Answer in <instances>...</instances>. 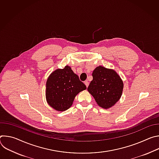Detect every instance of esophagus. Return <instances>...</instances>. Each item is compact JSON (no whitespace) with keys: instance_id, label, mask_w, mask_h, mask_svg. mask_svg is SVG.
Instances as JSON below:
<instances>
[{"instance_id":"1","label":"esophagus","mask_w":159,"mask_h":159,"mask_svg":"<svg viewBox=\"0 0 159 159\" xmlns=\"http://www.w3.org/2000/svg\"><path fill=\"white\" fill-rule=\"evenodd\" d=\"M84 84H85V85H86V87H87L89 86V82H88L87 80L85 81V82H84Z\"/></svg>"}]
</instances>
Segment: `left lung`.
<instances>
[{"label": "left lung", "mask_w": 159, "mask_h": 159, "mask_svg": "<svg viewBox=\"0 0 159 159\" xmlns=\"http://www.w3.org/2000/svg\"><path fill=\"white\" fill-rule=\"evenodd\" d=\"M93 80L87 90L99 106L109 109L120 99L123 89V82L120 76L113 69L101 65L94 70Z\"/></svg>", "instance_id": "left-lung-1"}]
</instances>
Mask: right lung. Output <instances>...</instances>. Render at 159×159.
<instances>
[{"label":"right lung","mask_w":159,"mask_h":159,"mask_svg":"<svg viewBox=\"0 0 159 159\" xmlns=\"http://www.w3.org/2000/svg\"><path fill=\"white\" fill-rule=\"evenodd\" d=\"M86 88L71 67L66 65L49 75L46 84L47 102L56 111H64L72 106L75 96Z\"/></svg>","instance_id":"add662e5"}]
</instances>
